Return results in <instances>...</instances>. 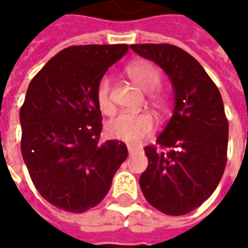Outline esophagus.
<instances>
[{
    "mask_svg": "<svg viewBox=\"0 0 248 248\" xmlns=\"http://www.w3.org/2000/svg\"><path fill=\"white\" fill-rule=\"evenodd\" d=\"M127 149H128V155H136V153H139V152H141V148L140 147H136V145H127Z\"/></svg>",
    "mask_w": 248,
    "mask_h": 248,
    "instance_id": "34e87169",
    "label": "esophagus"
}]
</instances>
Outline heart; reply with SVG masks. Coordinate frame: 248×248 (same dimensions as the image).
<instances>
[{
	"label": "heart",
	"mask_w": 248,
	"mask_h": 248,
	"mask_svg": "<svg viewBox=\"0 0 248 248\" xmlns=\"http://www.w3.org/2000/svg\"><path fill=\"white\" fill-rule=\"evenodd\" d=\"M126 73L138 87L152 93L161 83L159 71L148 62H138L128 65ZM96 100L99 109L104 114L113 112V103L110 99V79L103 77L96 87ZM152 100L157 108H163V97L159 93H152ZM155 130V120L149 113H121L107 124V132L114 139L124 140L127 143H138L145 136L151 135Z\"/></svg>",
	"instance_id": "obj_1"
}]
</instances>
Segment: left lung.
<instances>
[{
	"label": "left lung",
	"mask_w": 248,
	"mask_h": 248,
	"mask_svg": "<svg viewBox=\"0 0 248 248\" xmlns=\"http://www.w3.org/2000/svg\"><path fill=\"white\" fill-rule=\"evenodd\" d=\"M169 76L175 108L157 138L145 147L148 167L140 176L147 201L166 215L180 216L208 200L227 165L228 120L219 89L202 65L183 48L169 44L131 45Z\"/></svg>",
	"instance_id": "obj_1"
}]
</instances>
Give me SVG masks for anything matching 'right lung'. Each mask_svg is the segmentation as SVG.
<instances>
[{"instance_id": "add662e5", "label": "right lung", "mask_w": 248, "mask_h": 248, "mask_svg": "<svg viewBox=\"0 0 248 248\" xmlns=\"http://www.w3.org/2000/svg\"><path fill=\"white\" fill-rule=\"evenodd\" d=\"M127 45L62 50L31 81L20 108L21 155L48 203L81 214L100 203L127 158L126 144L100 143L97 83Z\"/></svg>"}]
</instances>
